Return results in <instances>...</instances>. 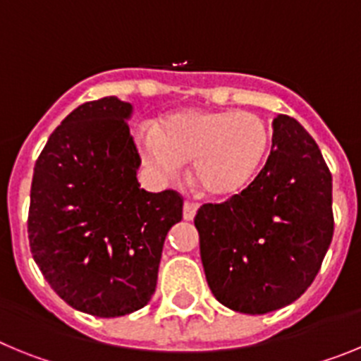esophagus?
Segmentation results:
<instances>
[{
	"label": "esophagus",
	"mask_w": 361,
	"mask_h": 361,
	"mask_svg": "<svg viewBox=\"0 0 361 361\" xmlns=\"http://www.w3.org/2000/svg\"><path fill=\"white\" fill-rule=\"evenodd\" d=\"M197 209H199V204L193 202V200H186V202H184V220L195 219Z\"/></svg>",
	"instance_id": "1"
}]
</instances>
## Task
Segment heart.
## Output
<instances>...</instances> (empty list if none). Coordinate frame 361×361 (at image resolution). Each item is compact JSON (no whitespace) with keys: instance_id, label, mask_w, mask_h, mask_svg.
<instances>
[{"instance_id":"b5f03b06","label":"heart","mask_w":361,"mask_h":361,"mask_svg":"<svg viewBox=\"0 0 361 361\" xmlns=\"http://www.w3.org/2000/svg\"><path fill=\"white\" fill-rule=\"evenodd\" d=\"M269 124L253 111L183 110L166 116L155 130H141L137 145L155 173L173 178L193 161L191 178L204 195L229 199L262 170L271 148Z\"/></svg>"}]
</instances>
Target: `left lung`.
Masks as SVG:
<instances>
[{"instance_id": "1", "label": "left lung", "mask_w": 361, "mask_h": 361, "mask_svg": "<svg viewBox=\"0 0 361 361\" xmlns=\"http://www.w3.org/2000/svg\"><path fill=\"white\" fill-rule=\"evenodd\" d=\"M266 164L242 193L195 215L213 296L238 312L293 304L320 271L334 233L333 177L320 148L289 116L273 123Z\"/></svg>"}]
</instances>
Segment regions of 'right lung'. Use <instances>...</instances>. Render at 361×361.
<instances>
[{"instance_id":"right-lung-1","label":"right lung","mask_w":361,"mask_h":361,"mask_svg":"<svg viewBox=\"0 0 361 361\" xmlns=\"http://www.w3.org/2000/svg\"><path fill=\"white\" fill-rule=\"evenodd\" d=\"M130 111L117 97L75 108L52 132L32 177V257L66 304L101 318L148 304L166 235L183 219L178 191L141 190Z\"/></svg>"}]
</instances>
